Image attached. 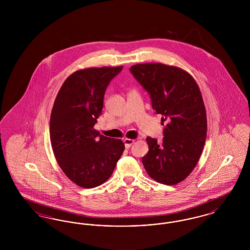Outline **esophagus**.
<instances>
[{
	"label": "esophagus",
	"mask_w": 250,
	"mask_h": 250,
	"mask_svg": "<svg viewBox=\"0 0 250 250\" xmlns=\"http://www.w3.org/2000/svg\"><path fill=\"white\" fill-rule=\"evenodd\" d=\"M134 140H130V139H125L124 140V143H125V148H129L131 145L134 143Z\"/></svg>",
	"instance_id": "esophagus-1"
}]
</instances>
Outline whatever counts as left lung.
Masks as SVG:
<instances>
[{
    "label": "left lung",
    "mask_w": 250,
    "mask_h": 250,
    "mask_svg": "<svg viewBox=\"0 0 250 250\" xmlns=\"http://www.w3.org/2000/svg\"><path fill=\"white\" fill-rule=\"evenodd\" d=\"M129 70L150 95L155 113L167 122L162 143L146 139L149 152L143 157L144 168L156 182L175 185L190 174L206 140L207 118L201 91L188 72L175 66L140 63Z\"/></svg>",
    "instance_id": "1"
}]
</instances>
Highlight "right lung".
<instances>
[{
	"mask_svg": "<svg viewBox=\"0 0 250 250\" xmlns=\"http://www.w3.org/2000/svg\"><path fill=\"white\" fill-rule=\"evenodd\" d=\"M122 70L123 66H117L73 73L62 85L51 110L53 153L65 175L84 188L105 183L125 150L121 140L104 137L94 129L107 87Z\"/></svg>",
	"mask_w": 250,
	"mask_h": 250,
	"instance_id": "obj_1",
	"label": "right lung"
}]
</instances>
